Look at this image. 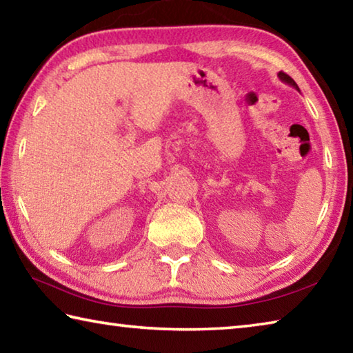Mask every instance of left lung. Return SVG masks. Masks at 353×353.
Returning a JSON list of instances; mask_svg holds the SVG:
<instances>
[{
  "label": "left lung",
  "mask_w": 353,
  "mask_h": 353,
  "mask_svg": "<svg viewBox=\"0 0 353 353\" xmlns=\"http://www.w3.org/2000/svg\"><path fill=\"white\" fill-rule=\"evenodd\" d=\"M278 77H279V80H281V81L287 83V85H290V86H293L294 89H298V91H299V88H298L296 83H294V80L292 79V77H288L285 72H283V70H281V72L278 74Z\"/></svg>",
  "instance_id": "8db88e82"
}]
</instances>
